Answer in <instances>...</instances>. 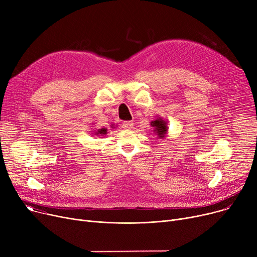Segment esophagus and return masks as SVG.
Returning a JSON list of instances; mask_svg holds the SVG:
<instances>
[{
	"instance_id": "1",
	"label": "esophagus",
	"mask_w": 257,
	"mask_h": 257,
	"mask_svg": "<svg viewBox=\"0 0 257 257\" xmlns=\"http://www.w3.org/2000/svg\"><path fill=\"white\" fill-rule=\"evenodd\" d=\"M132 127H133V121H131V120H126L123 123V128L124 129H130Z\"/></svg>"
}]
</instances>
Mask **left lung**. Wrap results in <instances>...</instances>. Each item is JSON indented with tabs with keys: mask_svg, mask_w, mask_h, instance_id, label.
Masks as SVG:
<instances>
[{
	"mask_svg": "<svg viewBox=\"0 0 257 257\" xmlns=\"http://www.w3.org/2000/svg\"><path fill=\"white\" fill-rule=\"evenodd\" d=\"M151 126L154 128V132L157 134L159 139H164L166 137L168 132V125L166 120H164L161 117H158L155 120L151 121Z\"/></svg>",
	"mask_w": 257,
	"mask_h": 257,
	"instance_id": "8db88e82",
	"label": "left lung"
}]
</instances>
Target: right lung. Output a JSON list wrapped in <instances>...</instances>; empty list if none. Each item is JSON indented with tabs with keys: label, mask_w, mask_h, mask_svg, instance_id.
Returning a JSON list of instances; mask_svg holds the SVG:
<instances>
[{
	"label": "right lung",
	"mask_w": 257,
	"mask_h": 257,
	"mask_svg": "<svg viewBox=\"0 0 257 257\" xmlns=\"http://www.w3.org/2000/svg\"><path fill=\"white\" fill-rule=\"evenodd\" d=\"M94 133H96L97 136H100V134H101V136H104V134L107 133V129L106 128H101V129H98V131H96Z\"/></svg>",
	"instance_id": "obj_1"
}]
</instances>
